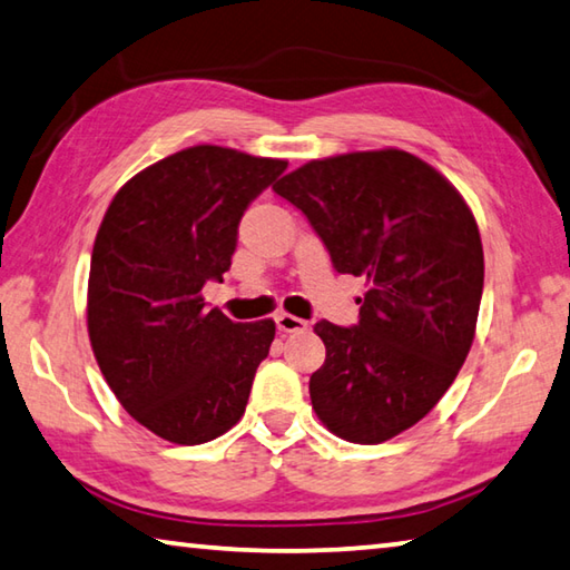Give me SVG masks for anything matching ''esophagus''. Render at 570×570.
Masks as SVG:
<instances>
[{"mask_svg": "<svg viewBox=\"0 0 570 570\" xmlns=\"http://www.w3.org/2000/svg\"><path fill=\"white\" fill-rule=\"evenodd\" d=\"M308 324L304 318H298L294 314H278L276 316V328L282 331V334H296V331H304Z\"/></svg>", "mask_w": 570, "mask_h": 570, "instance_id": "esophagus-1", "label": "esophagus"}]
</instances>
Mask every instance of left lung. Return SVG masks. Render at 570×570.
<instances>
[{
	"instance_id": "8db88e82",
	"label": "left lung",
	"mask_w": 570,
	"mask_h": 570,
	"mask_svg": "<svg viewBox=\"0 0 570 570\" xmlns=\"http://www.w3.org/2000/svg\"><path fill=\"white\" fill-rule=\"evenodd\" d=\"M338 274L364 276L358 324L314 326L326 346L308 393L321 423L381 443L436 406L469 356L483 294L473 214L446 177L401 149L314 159L274 184Z\"/></svg>"
}]
</instances>
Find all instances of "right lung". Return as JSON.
I'll list each match as a JSON object with an SVG mask.
<instances>
[{
	"instance_id": "1",
	"label": "right lung",
	"mask_w": 570,
	"mask_h": 570,
	"mask_svg": "<svg viewBox=\"0 0 570 570\" xmlns=\"http://www.w3.org/2000/svg\"><path fill=\"white\" fill-rule=\"evenodd\" d=\"M284 159L199 144L114 196L89 268L87 328L109 389L159 439L196 446L244 416L272 318L239 324L202 288L229 272L239 222Z\"/></svg>"
}]
</instances>
